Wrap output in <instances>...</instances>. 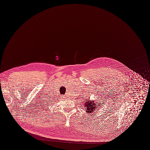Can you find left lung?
<instances>
[{
	"instance_id": "left-lung-1",
	"label": "left lung",
	"mask_w": 150,
	"mask_h": 150,
	"mask_svg": "<svg viewBox=\"0 0 150 150\" xmlns=\"http://www.w3.org/2000/svg\"><path fill=\"white\" fill-rule=\"evenodd\" d=\"M84 105H85V106L87 108V110H86L87 113H90V112L92 113L93 110L94 109H96V108H97L96 107V105H95L94 103H93V101H90V100L86 101V102L85 103V104Z\"/></svg>"
}]
</instances>
